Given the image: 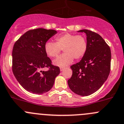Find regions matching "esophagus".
<instances>
[{"label": "esophagus", "mask_w": 124, "mask_h": 124, "mask_svg": "<svg viewBox=\"0 0 124 124\" xmlns=\"http://www.w3.org/2000/svg\"><path fill=\"white\" fill-rule=\"evenodd\" d=\"M60 71H63L65 69V67H60Z\"/></svg>", "instance_id": "obj_1"}]
</instances>
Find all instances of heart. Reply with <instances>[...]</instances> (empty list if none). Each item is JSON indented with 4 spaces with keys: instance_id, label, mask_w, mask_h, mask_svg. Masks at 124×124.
<instances>
[{
    "instance_id": "heart-1",
    "label": "heart",
    "mask_w": 124,
    "mask_h": 124,
    "mask_svg": "<svg viewBox=\"0 0 124 124\" xmlns=\"http://www.w3.org/2000/svg\"><path fill=\"white\" fill-rule=\"evenodd\" d=\"M55 42L48 41L45 43L44 49L47 55L51 58L57 57L63 49L64 54L54 61L59 67H66L71 63L73 58L79 60L86 53L88 42L86 38L82 34L66 33L55 38Z\"/></svg>"
}]
</instances>
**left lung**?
<instances>
[{
    "label": "left lung",
    "mask_w": 124,
    "mask_h": 124,
    "mask_svg": "<svg viewBox=\"0 0 124 124\" xmlns=\"http://www.w3.org/2000/svg\"><path fill=\"white\" fill-rule=\"evenodd\" d=\"M78 31L86 33L88 49L81 60L70 66L72 76L67 82L75 94L87 96L100 89L108 79L110 71L111 51L99 34L86 29Z\"/></svg>",
    "instance_id": "1"
}]
</instances>
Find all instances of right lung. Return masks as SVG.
<instances>
[{
    "label": "right lung",
    "mask_w": 124,
    "mask_h": 124,
    "mask_svg": "<svg viewBox=\"0 0 124 124\" xmlns=\"http://www.w3.org/2000/svg\"><path fill=\"white\" fill-rule=\"evenodd\" d=\"M56 33V30L51 29H33L21 36L14 45L13 73L20 85L33 94L49 91L60 72L59 67L52 64L44 49L45 43ZM45 67L48 70L42 71Z\"/></svg>",
    "instance_id": "obj_1"
}]
</instances>
